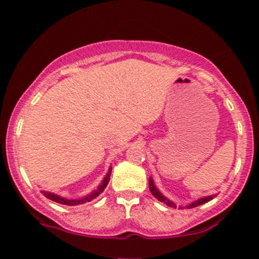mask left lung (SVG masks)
Listing matches in <instances>:
<instances>
[{"label":"left lung","mask_w":259,"mask_h":259,"mask_svg":"<svg viewBox=\"0 0 259 259\" xmlns=\"http://www.w3.org/2000/svg\"><path fill=\"white\" fill-rule=\"evenodd\" d=\"M148 187H150V191H151V194H152V195L154 196V197L157 198V200L160 201V202H163V203H165V204H167V206H169V207L177 208V206H175V204L173 203V202H170V201H169V200H167V198H165L164 196H163L162 194H160V192L158 191V190H157L156 187H154V184H153L152 179H150V180H148ZM213 197H214V196H208V197L200 198V200H197V201H196V202H194V203L189 204V206H187V208H195V207H197V206H201V204L206 203V202H208V201H210V200H212Z\"/></svg>","instance_id":"8db88e82"}]
</instances>
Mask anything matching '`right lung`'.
<instances>
[{"label":"right lung","mask_w":259,"mask_h":259,"mask_svg":"<svg viewBox=\"0 0 259 259\" xmlns=\"http://www.w3.org/2000/svg\"><path fill=\"white\" fill-rule=\"evenodd\" d=\"M111 171L112 169H109L108 174H107V177L105 178V180L102 181V184H101L100 187L97 190H95L94 192H92L91 195L86 196V197L81 198V200H67V198H63V197H59L57 195H53L51 192H44V195L46 196L47 198H50V200L57 202V203H61V204H67V206H75V204H81V203H86V202H90L92 200H95V198L99 196L101 192H103V190L106 189L107 185H108L109 183V178H111Z\"/></svg>","instance_id":"right-lung-1"}]
</instances>
